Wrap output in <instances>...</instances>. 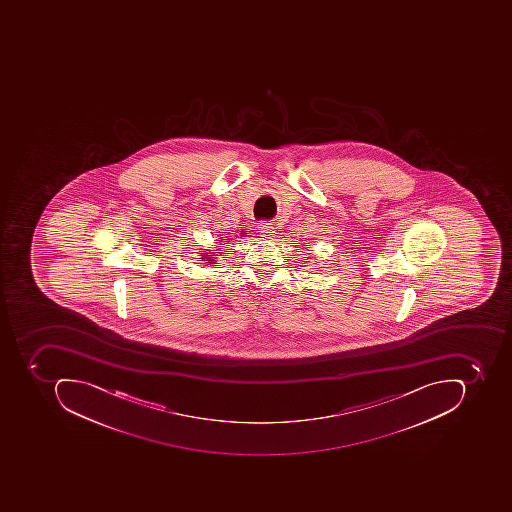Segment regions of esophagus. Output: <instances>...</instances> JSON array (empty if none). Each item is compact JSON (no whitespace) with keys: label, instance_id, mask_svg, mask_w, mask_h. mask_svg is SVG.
<instances>
[{"label":"esophagus","instance_id":"esophagus-1","mask_svg":"<svg viewBox=\"0 0 512 512\" xmlns=\"http://www.w3.org/2000/svg\"><path fill=\"white\" fill-rule=\"evenodd\" d=\"M258 232H260L264 238H272L275 234V228L271 223H260L258 224Z\"/></svg>","mask_w":512,"mask_h":512}]
</instances>
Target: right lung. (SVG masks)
<instances>
[{"instance_id":"add662e5","label":"right lung","mask_w":512,"mask_h":512,"mask_svg":"<svg viewBox=\"0 0 512 512\" xmlns=\"http://www.w3.org/2000/svg\"><path fill=\"white\" fill-rule=\"evenodd\" d=\"M215 254H217V252H215ZM214 258L215 257H212V255H209V254L201 255V261H204V263L214 264L215 263Z\"/></svg>"}]
</instances>
